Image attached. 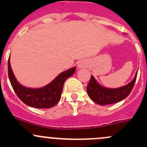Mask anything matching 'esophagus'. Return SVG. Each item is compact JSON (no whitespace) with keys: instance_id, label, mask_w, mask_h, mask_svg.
<instances>
[{"instance_id":"obj_1","label":"esophagus","mask_w":147,"mask_h":147,"mask_svg":"<svg viewBox=\"0 0 147 147\" xmlns=\"http://www.w3.org/2000/svg\"><path fill=\"white\" fill-rule=\"evenodd\" d=\"M86 66V63H84V61H81L79 63H78V68H82Z\"/></svg>"}]
</instances>
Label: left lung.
Here are the masks:
<instances>
[{
    "instance_id": "1",
    "label": "left lung",
    "mask_w": 147,
    "mask_h": 147,
    "mask_svg": "<svg viewBox=\"0 0 147 147\" xmlns=\"http://www.w3.org/2000/svg\"><path fill=\"white\" fill-rule=\"evenodd\" d=\"M137 76V73L131 82L117 89H108L102 87L96 82L94 77L91 76L87 87V94L92 100L102 106L116 103L123 100L130 94L135 84Z\"/></svg>"
}]
</instances>
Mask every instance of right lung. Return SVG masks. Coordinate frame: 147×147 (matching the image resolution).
Returning <instances> with one entry per match:
<instances>
[{"mask_svg":"<svg viewBox=\"0 0 147 147\" xmlns=\"http://www.w3.org/2000/svg\"><path fill=\"white\" fill-rule=\"evenodd\" d=\"M75 67H72L62 72L50 84L42 88H28L18 82L10 67V58L8 62V78L16 94L26 105L40 109L53 107L60 101L64 82L75 73Z\"/></svg>","mask_w":147,"mask_h":147,"instance_id":"add662e5","label":"right lung"}]
</instances>
